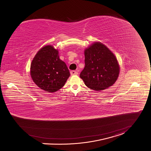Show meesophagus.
<instances>
[{
  "label": "esophagus",
  "instance_id": "obj_1",
  "mask_svg": "<svg viewBox=\"0 0 151 151\" xmlns=\"http://www.w3.org/2000/svg\"><path fill=\"white\" fill-rule=\"evenodd\" d=\"M70 74L71 76H74V75H77L78 74V72L77 71L75 70H72L70 71Z\"/></svg>",
  "mask_w": 151,
  "mask_h": 151
}]
</instances>
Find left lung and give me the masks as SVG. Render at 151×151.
Instances as JSON below:
<instances>
[{
    "label": "left lung",
    "instance_id": "1",
    "mask_svg": "<svg viewBox=\"0 0 151 151\" xmlns=\"http://www.w3.org/2000/svg\"><path fill=\"white\" fill-rule=\"evenodd\" d=\"M85 68L80 77L89 88L103 91L117 80L119 66L114 54L103 44L95 42L84 52Z\"/></svg>",
    "mask_w": 151,
    "mask_h": 151
}]
</instances>
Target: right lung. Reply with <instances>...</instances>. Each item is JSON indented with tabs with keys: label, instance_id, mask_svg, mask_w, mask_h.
Returning <instances> with one entry per match:
<instances>
[{
	"label": "right lung",
	"instance_id": "right-lung-1",
	"mask_svg": "<svg viewBox=\"0 0 151 151\" xmlns=\"http://www.w3.org/2000/svg\"><path fill=\"white\" fill-rule=\"evenodd\" d=\"M58 54L53 46H44L36 54L30 65L33 82L50 93L62 88L70 75L66 63L59 59Z\"/></svg>",
	"mask_w": 151,
	"mask_h": 151
}]
</instances>
